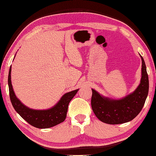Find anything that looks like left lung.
<instances>
[{"mask_svg":"<svg viewBox=\"0 0 156 156\" xmlns=\"http://www.w3.org/2000/svg\"><path fill=\"white\" fill-rule=\"evenodd\" d=\"M140 57L141 82L133 93L121 100H111L92 89V110L100 121L109 125L125 123L135 118L141 112L149 92V77L144 60Z\"/></svg>","mask_w":156,"mask_h":156,"instance_id":"1","label":"left lung"}]
</instances>
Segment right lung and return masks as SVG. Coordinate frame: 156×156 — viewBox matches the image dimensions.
<instances>
[{"label":"right lung","instance_id":"right-lung-1","mask_svg":"<svg viewBox=\"0 0 156 156\" xmlns=\"http://www.w3.org/2000/svg\"><path fill=\"white\" fill-rule=\"evenodd\" d=\"M11 67L8 76V85L10 100L13 107L23 119L30 125L39 129H47L62 122L67 116L69 102L77 93L78 89L69 92L62 96L54 107L47 110H34L25 106L18 100L13 90L11 82Z\"/></svg>","mask_w":156,"mask_h":156}]
</instances>
